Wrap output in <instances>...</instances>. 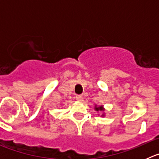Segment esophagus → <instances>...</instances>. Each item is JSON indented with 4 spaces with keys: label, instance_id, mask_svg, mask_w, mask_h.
<instances>
[{
    "label": "esophagus",
    "instance_id": "obj_1",
    "mask_svg": "<svg viewBox=\"0 0 159 159\" xmlns=\"http://www.w3.org/2000/svg\"><path fill=\"white\" fill-rule=\"evenodd\" d=\"M75 99H76V100H78V101H81L83 99L82 95H76V96H75Z\"/></svg>",
    "mask_w": 159,
    "mask_h": 159
}]
</instances>
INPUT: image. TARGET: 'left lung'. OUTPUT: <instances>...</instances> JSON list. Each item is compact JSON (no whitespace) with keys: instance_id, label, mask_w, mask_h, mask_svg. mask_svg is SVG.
<instances>
[{"instance_id":"1","label":"left lung","mask_w":159,"mask_h":159,"mask_svg":"<svg viewBox=\"0 0 159 159\" xmlns=\"http://www.w3.org/2000/svg\"><path fill=\"white\" fill-rule=\"evenodd\" d=\"M95 110L97 111H104V108L102 107V106L97 107L96 105H95ZM102 116H104V114H102Z\"/></svg>"}]
</instances>
